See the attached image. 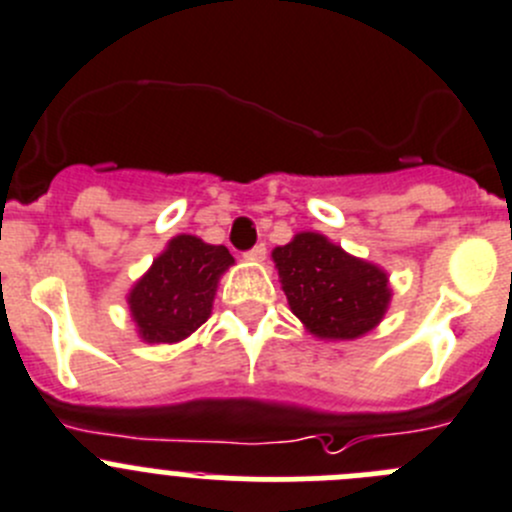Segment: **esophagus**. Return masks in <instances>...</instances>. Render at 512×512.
<instances>
[{"mask_svg": "<svg viewBox=\"0 0 512 512\" xmlns=\"http://www.w3.org/2000/svg\"><path fill=\"white\" fill-rule=\"evenodd\" d=\"M265 252H267V247H265V242H257L255 247H252L250 252H247V257H250V260H265Z\"/></svg>", "mask_w": 512, "mask_h": 512, "instance_id": "obj_1", "label": "esophagus"}]
</instances>
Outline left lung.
Here are the masks:
<instances>
[{"instance_id":"left-lung-1","label":"left lung","mask_w":512,"mask_h":512,"mask_svg":"<svg viewBox=\"0 0 512 512\" xmlns=\"http://www.w3.org/2000/svg\"><path fill=\"white\" fill-rule=\"evenodd\" d=\"M272 260L290 308L315 336L358 338L384 318L391 298L386 272L351 257L323 234H295L293 242L275 247Z\"/></svg>"}]
</instances>
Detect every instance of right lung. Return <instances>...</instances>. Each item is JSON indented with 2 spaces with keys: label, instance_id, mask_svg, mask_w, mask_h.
Segmentation results:
<instances>
[{
  "label": "right lung",
  "instance_id": "obj_1",
  "mask_svg": "<svg viewBox=\"0 0 512 512\" xmlns=\"http://www.w3.org/2000/svg\"><path fill=\"white\" fill-rule=\"evenodd\" d=\"M234 262L224 245L179 234L128 295L138 333L148 343H176L197 331L212 313L214 290Z\"/></svg>",
  "mask_w": 512,
  "mask_h": 512
}]
</instances>
